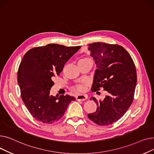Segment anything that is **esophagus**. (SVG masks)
<instances>
[{
    "mask_svg": "<svg viewBox=\"0 0 154 154\" xmlns=\"http://www.w3.org/2000/svg\"><path fill=\"white\" fill-rule=\"evenodd\" d=\"M76 100H85V99H87V96L86 95H79L76 96Z\"/></svg>",
    "mask_w": 154,
    "mask_h": 154,
    "instance_id": "34e87169",
    "label": "esophagus"
}]
</instances>
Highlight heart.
<instances>
[{"label": "heart", "mask_w": 154, "mask_h": 154, "mask_svg": "<svg viewBox=\"0 0 154 154\" xmlns=\"http://www.w3.org/2000/svg\"><path fill=\"white\" fill-rule=\"evenodd\" d=\"M90 60V59H88V58H82V59L79 60V62H82V61H84V60ZM86 88H87V86L85 84L80 83V84H76V85L73 86L72 88V91L75 92L82 93V92L85 91Z\"/></svg>", "instance_id": "obj_1"}]
</instances>
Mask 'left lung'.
<instances>
[{
    "mask_svg": "<svg viewBox=\"0 0 154 154\" xmlns=\"http://www.w3.org/2000/svg\"><path fill=\"white\" fill-rule=\"evenodd\" d=\"M88 50L97 66L91 91L103 88L107 95L103 100L92 98L97 107L87 116L97 125H109L122 117L133 102L135 66L129 53L117 44L95 42L88 45Z\"/></svg>",
    "mask_w": 154,
    "mask_h": 154,
    "instance_id": "8db88e82",
    "label": "left lung"
}]
</instances>
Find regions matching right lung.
<instances>
[{"label":"right lung","instance_id":"obj_1","mask_svg":"<svg viewBox=\"0 0 154 154\" xmlns=\"http://www.w3.org/2000/svg\"><path fill=\"white\" fill-rule=\"evenodd\" d=\"M80 46L66 47L50 44L32 48L23 55L17 72L22 99L34 118L52 124L60 120L69 103L75 98L69 95L52 96L50 90L54 77Z\"/></svg>","mask_w":154,"mask_h":154}]
</instances>
